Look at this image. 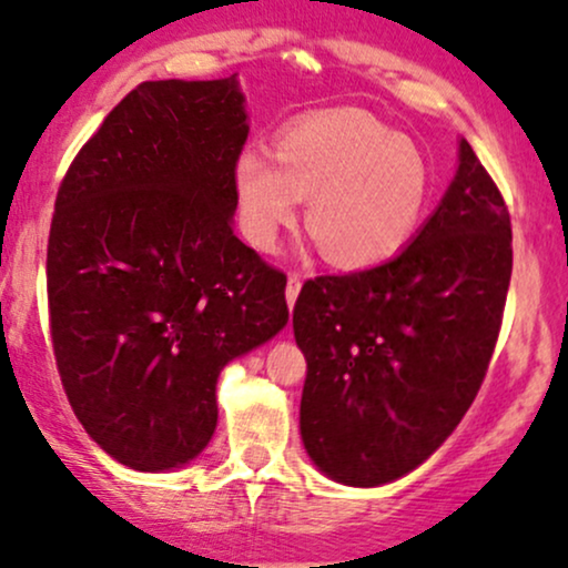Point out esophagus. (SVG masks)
<instances>
[{
    "instance_id": "esophagus-1",
    "label": "esophagus",
    "mask_w": 568,
    "mask_h": 568,
    "mask_svg": "<svg viewBox=\"0 0 568 568\" xmlns=\"http://www.w3.org/2000/svg\"><path fill=\"white\" fill-rule=\"evenodd\" d=\"M298 291H302V277H298L296 272H291V275H288V283H285V298H288V306H291V310H293V304H296Z\"/></svg>"
}]
</instances>
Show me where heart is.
I'll return each instance as SVG.
<instances>
[{"label": "heart", "instance_id": "1", "mask_svg": "<svg viewBox=\"0 0 568 568\" xmlns=\"http://www.w3.org/2000/svg\"><path fill=\"white\" fill-rule=\"evenodd\" d=\"M232 189L240 230L256 251H275L280 232L306 200V230L342 270L379 266L414 240L425 219L433 171L422 149L357 109H325L293 120L275 158L245 149Z\"/></svg>", "mask_w": 568, "mask_h": 568}]
</instances>
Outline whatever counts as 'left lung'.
<instances>
[{"label":"left lung","instance_id":"8db88e82","mask_svg":"<svg viewBox=\"0 0 568 568\" xmlns=\"http://www.w3.org/2000/svg\"><path fill=\"white\" fill-rule=\"evenodd\" d=\"M510 275L505 197L462 139L456 179L406 251L306 280L293 306L302 440L328 478L389 484L454 433L491 363Z\"/></svg>","mask_w":568,"mask_h":568}]
</instances>
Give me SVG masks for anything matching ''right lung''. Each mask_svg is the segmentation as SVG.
I'll return each mask as SVG.
<instances>
[{"mask_svg": "<svg viewBox=\"0 0 568 568\" xmlns=\"http://www.w3.org/2000/svg\"><path fill=\"white\" fill-rule=\"evenodd\" d=\"M237 80L141 82L63 175L48 240L55 366L77 419L141 473L192 462L221 368L288 323L285 275L234 234Z\"/></svg>", "mask_w": 568, "mask_h": 568, "instance_id": "right-lung-1", "label": "right lung"}]
</instances>
